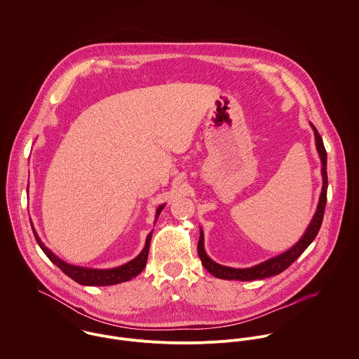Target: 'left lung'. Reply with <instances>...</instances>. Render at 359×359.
Segmentation results:
<instances>
[{"mask_svg": "<svg viewBox=\"0 0 359 359\" xmlns=\"http://www.w3.org/2000/svg\"><path fill=\"white\" fill-rule=\"evenodd\" d=\"M313 133H315V143H316V149L318 154L320 156L322 161V177H323V186H322V193H320V198H319V204L316 208V212L312 217L309 226L306 227L304 236L298 240V243H295L290 250L285 251L283 254L273 257L259 265H255L252 268H245V269H236V268H229V266H223L216 264L215 261H212L205 250H204V233L201 230L200 233V241H198V257L204 265V268L214 275L217 279H224V280H240V282H251V280H261L265 278H271L275 275L282 273L283 271H286L287 268L308 248V245L315 240L320 226H322V220L325 215V207H326V200H327V170H326V165H327V154L323 145V140L320 137V135L318 133L316 128L311 123Z\"/></svg>", "mask_w": 359, "mask_h": 359, "instance_id": "left-lung-1", "label": "left lung"}]
</instances>
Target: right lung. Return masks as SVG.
Wrapping results in <instances>:
<instances>
[{
	"label": "right lung",
	"instance_id": "1",
	"mask_svg": "<svg viewBox=\"0 0 359 359\" xmlns=\"http://www.w3.org/2000/svg\"><path fill=\"white\" fill-rule=\"evenodd\" d=\"M165 205H159L155 214V220L158 219V216L161 214V211L163 210ZM34 237L37 240V244L40 245V248L44 251V254L50 258V261L53 264H55L67 276H69L76 283L83 285V286H112V285H118V283H123L128 282L133 278H136L147 264V258H148V250H149V241H151V236L152 231L147 236L145 240V245H144L143 251L130 262L118 266V268H112V269H91V268H83V266H74L71 264H67L65 261L60 259L57 255H54L44 244L43 241L39 238L34 227L32 226Z\"/></svg>",
	"mask_w": 359,
	"mask_h": 359
}]
</instances>
